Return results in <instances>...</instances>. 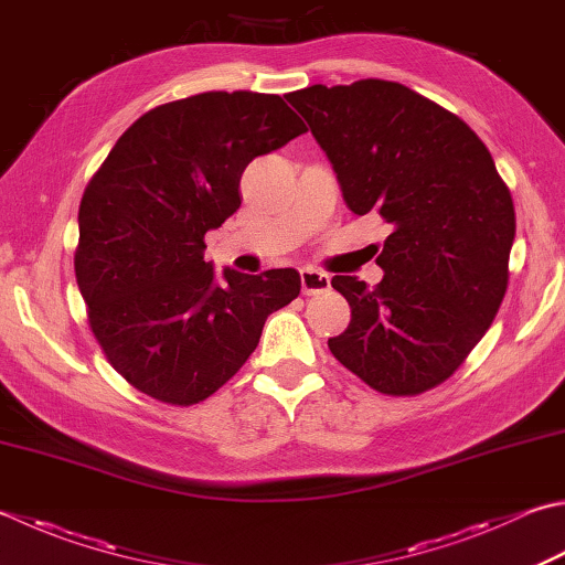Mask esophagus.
<instances>
[{
  "mask_svg": "<svg viewBox=\"0 0 565 565\" xmlns=\"http://www.w3.org/2000/svg\"><path fill=\"white\" fill-rule=\"evenodd\" d=\"M301 289L306 296L323 294L330 289V276L318 269H301Z\"/></svg>",
  "mask_w": 565,
  "mask_h": 565,
  "instance_id": "obj_1",
  "label": "esophagus"
}]
</instances>
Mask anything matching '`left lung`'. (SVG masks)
Here are the masks:
<instances>
[{"instance_id":"1","label":"left lung","mask_w":565,"mask_h":565,"mask_svg":"<svg viewBox=\"0 0 565 565\" xmlns=\"http://www.w3.org/2000/svg\"><path fill=\"white\" fill-rule=\"evenodd\" d=\"M355 215L392 225L370 289L333 276L350 326L328 340L372 390L414 396L446 382L488 333L510 281L514 203L488 147L448 109L392 81L291 93Z\"/></svg>"}]
</instances>
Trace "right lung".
<instances>
[{"instance_id": "add662e5", "label": "right lung", "mask_w": 565, "mask_h": 565, "mask_svg": "<svg viewBox=\"0 0 565 565\" xmlns=\"http://www.w3.org/2000/svg\"><path fill=\"white\" fill-rule=\"evenodd\" d=\"M303 131L279 95L201 93L141 115L87 183L77 289L107 362L135 390L173 406L207 399L301 291L296 269L217 279L203 237L239 207L247 163Z\"/></svg>"}]
</instances>
